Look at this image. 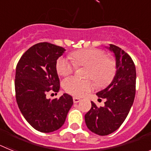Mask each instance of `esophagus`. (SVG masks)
I'll return each mask as SVG.
<instances>
[{
    "label": "esophagus",
    "instance_id": "1",
    "mask_svg": "<svg viewBox=\"0 0 151 151\" xmlns=\"http://www.w3.org/2000/svg\"><path fill=\"white\" fill-rule=\"evenodd\" d=\"M79 101V98H78V97H73V102H74V104H77V103H78Z\"/></svg>",
    "mask_w": 151,
    "mask_h": 151
}]
</instances>
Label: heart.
I'll list each match as a JSON object with an SVG mask.
<instances>
[{
  "label": "heart",
  "mask_w": 151,
  "mask_h": 151,
  "mask_svg": "<svg viewBox=\"0 0 151 151\" xmlns=\"http://www.w3.org/2000/svg\"><path fill=\"white\" fill-rule=\"evenodd\" d=\"M72 58L60 57L56 63L57 73L66 76L75 71L77 66H88L86 77L92 78L96 85L104 88L110 85L116 72V63L106 58L104 51L96 48L79 50L73 52ZM64 88L76 97H83L94 88V83L88 79L69 77L64 81Z\"/></svg>",
  "instance_id": "1"
}]
</instances>
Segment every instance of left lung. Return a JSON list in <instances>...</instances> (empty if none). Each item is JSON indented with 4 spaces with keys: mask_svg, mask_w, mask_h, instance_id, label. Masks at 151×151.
<instances>
[{
    "mask_svg": "<svg viewBox=\"0 0 151 151\" xmlns=\"http://www.w3.org/2000/svg\"><path fill=\"white\" fill-rule=\"evenodd\" d=\"M116 58V72L108 87L97 92L105 98L104 106L97 107L91 101V108L85 115L87 127L98 135H107L120 127L127 117L135 96L136 69L130 56L113 45L107 47Z\"/></svg>",
    "mask_w": 151,
    "mask_h": 151,
    "instance_id": "1",
    "label": "left lung"
}]
</instances>
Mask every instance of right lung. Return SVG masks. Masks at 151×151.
Masks as SVG:
<instances>
[{
	"label": "right lung",
	"instance_id": "obj_1",
	"mask_svg": "<svg viewBox=\"0 0 151 151\" xmlns=\"http://www.w3.org/2000/svg\"><path fill=\"white\" fill-rule=\"evenodd\" d=\"M65 50L48 42L36 44L24 53L16 68L17 104L26 121L41 132L59 129L73 104V97L67 94L59 99L46 96L50 91H59L56 63Z\"/></svg>",
	"mask_w": 151,
	"mask_h": 151
}]
</instances>
